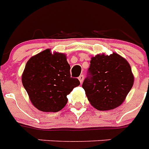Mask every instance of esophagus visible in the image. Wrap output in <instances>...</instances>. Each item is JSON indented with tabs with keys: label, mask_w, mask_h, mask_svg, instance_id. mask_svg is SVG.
Segmentation results:
<instances>
[{
	"label": "esophagus",
	"mask_w": 149,
	"mask_h": 149,
	"mask_svg": "<svg viewBox=\"0 0 149 149\" xmlns=\"http://www.w3.org/2000/svg\"><path fill=\"white\" fill-rule=\"evenodd\" d=\"M78 79H79V81H80V82H81V84H82L83 81H84V74H81V75L78 77Z\"/></svg>",
	"instance_id": "34e87169"
}]
</instances>
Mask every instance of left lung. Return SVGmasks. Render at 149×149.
<instances>
[{
  "mask_svg": "<svg viewBox=\"0 0 149 149\" xmlns=\"http://www.w3.org/2000/svg\"><path fill=\"white\" fill-rule=\"evenodd\" d=\"M134 84L131 68L119 54H98L92 57L87 77L82 84L95 108L109 110L122 104Z\"/></svg>",
  "mask_w": 149,
  "mask_h": 149,
  "instance_id": "left-lung-1",
  "label": "left lung"
}]
</instances>
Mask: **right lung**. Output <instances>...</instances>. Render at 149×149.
<instances>
[{
    "instance_id": "obj_1",
    "label": "right lung",
    "mask_w": 149,
    "mask_h": 149,
    "mask_svg": "<svg viewBox=\"0 0 149 149\" xmlns=\"http://www.w3.org/2000/svg\"><path fill=\"white\" fill-rule=\"evenodd\" d=\"M22 84L34 107L43 112H58L65 106L67 95L80 85L71 77L65 55L45 50L27 61Z\"/></svg>"
}]
</instances>
